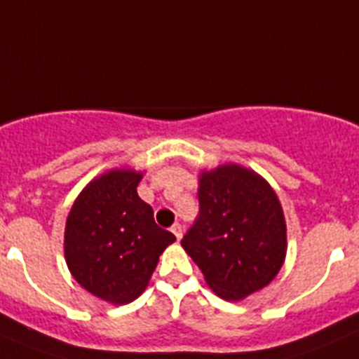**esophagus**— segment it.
I'll list each match as a JSON object with an SVG mask.
<instances>
[{
  "label": "esophagus",
  "instance_id": "esophagus-1",
  "mask_svg": "<svg viewBox=\"0 0 359 359\" xmlns=\"http://www.w3.org/2000/svg\"><path fill=\"white\" fill-rule=\"evenodd\" d=\"M170 231H172L174 236H176L177 241H180L183 237V226L180 223H174L172 228H170Z\"/></svg>",
  "mask_w": 359,
  "mask_h": 359
}]
</instances>
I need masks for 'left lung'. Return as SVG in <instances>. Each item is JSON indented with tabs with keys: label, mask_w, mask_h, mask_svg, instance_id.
Instances as JSON below:
<instances>
[{
	"label": "left lung",
	"mask_w": 359,
	"mask_h": 359,
	"mask_svg": "<svg viewBox=\"0 0 359 359\" xmlns=\"http://www.w3.org/2000/svg\"><path fill=\"white\" fill-rule=\"evenodd\" d=\"M199 217L182 246L223 300H243L277 277L286 261L284 210L255 170L224 163L199 172Z\"/></svg>",
	"instance_id": "obj_1"
}]
</instances>
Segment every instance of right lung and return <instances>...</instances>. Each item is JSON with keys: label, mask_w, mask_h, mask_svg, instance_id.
I'll return each mask as SVG.
<instances>
[{"label": "right lung", "mask_w": 359, "mask_h": 359, "mask_svg": "<svg viewBox=\"0 0 359 359\" xmlns=\"http://www.w3.org/2000/svg\"><path fill=\"white\" fill-rule=\"evenodd\" d=\"M144 172L111 169L93 177L66 219L65 259L73 278L95 297L123 306L147 287L165 248L176 241L154 223L136 187Z\"/></svg>", "instance_id": "1"}]
</instances>
